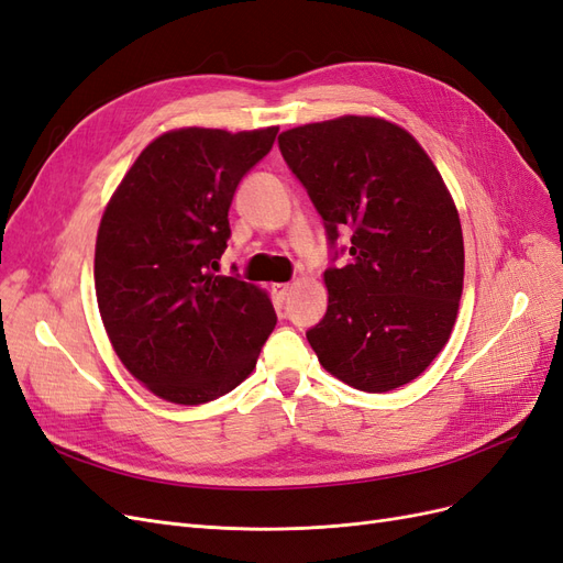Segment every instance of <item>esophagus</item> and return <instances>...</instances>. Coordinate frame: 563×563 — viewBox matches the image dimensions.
I'll list each match as a JSON object with an SVG mask.
<instances>
[{
    "instance_id": "1",
    "label": "esophagus",
    "mask_w": 563,
    "mask_h": 563,
    "mask_svg": "<svg viewBox=\"0 0 563 563\" xmlns=\"http://www.w3.org/2000/svg\"><path fill=\"white\" fill-rule=\"evenodd\" d=\"M272 291L277 294L279 300H286L288 291H291V284H272Z\"/></svg>"
}]
</instances>
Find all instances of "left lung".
I'll return each mask as SVG.
<instances>
[{"label":"left lung","mask_w":563,"mask_h":563,"mask_svg":"<svg viewBox=\"0 0 563 563\" xmlns=\"http://www.w3.org/2000/svg\"><path fill=\"white\" fill-rule=\"evenodd\" d=\"M286 166L323 220L329 308L305 333L331 376L364 391L418 378L446 345L465 275L463 230L437 166L411 133L340 117L279 135ZM351 234L338 247L339 232Z\"/></svg>","instance_id":"1"}]
</instances>
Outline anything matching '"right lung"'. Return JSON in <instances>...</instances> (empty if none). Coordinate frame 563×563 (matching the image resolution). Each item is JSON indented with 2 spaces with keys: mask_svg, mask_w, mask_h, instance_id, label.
<instances>
[{
  "mask_svg": "<svg viewBox=\"0 0 563 563\" xmlns=\"http://www.w3.org/2000/svg\"><path fill=\"white\" fill-rule=\"evenodd\" d=\"M277 126L180 129L152 141L117 187L96 240V298L122 364L157 397L197 406L253 371L277 323L265 291L213 275L236 185Z\"/></svg>",
  "mask_w": 563,
  "mask_h": 563,
  "instance_id": "obj_1",
  "label": "right lung"
}]
</instances>
